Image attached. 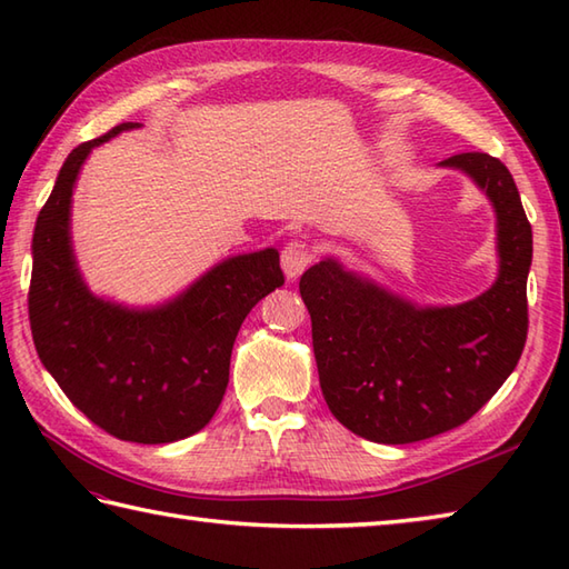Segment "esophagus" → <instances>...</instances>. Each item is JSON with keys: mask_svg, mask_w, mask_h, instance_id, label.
I'll use <instances>...</instances> for the list:
<instances>
[{"mask_svg": "<svg viewBox=\"0 0 569 569\" xmlns=\"http://www.w3.org/2000/svg\"><path fill=\"white\" fill-rule=\"evenodd\" d=\"M312 259H316V251L308 241H288L281 251V266L288 278H298L312 263Z\"/></svg>", "mask_w": 569, "mask_h": 569, "instance_id": "34e87169", "label": "esophagus"}]
</instances>
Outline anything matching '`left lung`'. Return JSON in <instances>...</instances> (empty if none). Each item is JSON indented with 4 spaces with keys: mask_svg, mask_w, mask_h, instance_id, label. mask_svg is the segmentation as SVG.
Masks as SVG:
<instances>
[{
    "mask_svg": "<svg viewBox=\"0 0 569 569\" xmlns=\"http://www.w3.org/2000/svg\"><path fill=\"white\" fill-rule=\"evenodd\" d=\"M477 180L499 220V278L455 308H416L325 259L300 276L312 320L320 389L332 416L361 438L406 445L459 428L501 389L528 335L526 281L533 232L499 159H445Z\"/></svg>",
    "mask_w": 569,
    "mask_h": 569,
    "instance_id": "1",
    "label": "left lung"
}]
</instances>
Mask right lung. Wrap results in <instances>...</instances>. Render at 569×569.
Here are the masks:
<instances>
[{
    "label": "right lung",
    "mask_w": 569,
    "mask_h": 569,
    "mask_svg": "<svg viewBox=\"0 0 569 569\" xmlns=\"http://www.w3.org/2000/svg\"><path fill=\"white\" fill-rule=\"evenodd\" d=\"M137 122L70 151L33 229L29 322L36 352L70 403L127 442L183 440L210 422L227 391L229 357L249 310L283 286L276 249L227 259L156 310L104 303L72 259V186L88 153Z\"/></svg>",
    "instance_id": "add662e5"
}]
</instances>
